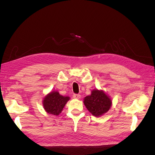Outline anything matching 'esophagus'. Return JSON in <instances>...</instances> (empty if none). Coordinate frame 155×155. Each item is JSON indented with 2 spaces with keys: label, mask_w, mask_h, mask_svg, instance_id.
I'll use <instances>...</instances> for the list:
<instances>
[{
  "label": "esophagus",
  "mask_w": 155,
  "mask_h": 155,
  "mask_svg": "<svg viewBox=\"0 0 155 155\" xmlns=\"http://www.w3.org/2000/svg\"><path fill=\"white\" fill-rule=\"evenodd\" d=\"M73 97H74V98H75V99H79V98L81 97V95L78 94H74L73 95Z\"/></svg>",
  "instance_id": "obj_1"
}]
</instances>
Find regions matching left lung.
<instances>
[{"mask_svg":"<svg viewBox=\"0 0 155 155\" xmlns=\"http://www.w3.org/2000/svg\"><path fill=\"white\" fill-rule=\"evenodd\" d=\"M84 104L88 110L96 117L104 115L110 109L112 101L103 91L94 89L91 92L90 96L84 98Z\"/></svg>","mask_w":155,"mask_h":155,"instance_id":"8db88e82","label":"left lung"}]
</instances>
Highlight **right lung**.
Returning a JSON list of instances; mask_svg holds the SVG:
<instances>
[{"label":"right lung","instance_id":"obj_1","mask_svg":"<svg viewBox=\"0 0 155 155\" xmlns=\"http://www.w3.org/2000/svg\"><path fill=\"white\" fill-rule=\"evenodd\" d=\"M69 100V97L63 96L59 94V92L53 91L45 96L43 105L46 112L58 116L61 112L64 105Z\"/></svg>","mask_w":155,"mask_h":155}]
</instances>
